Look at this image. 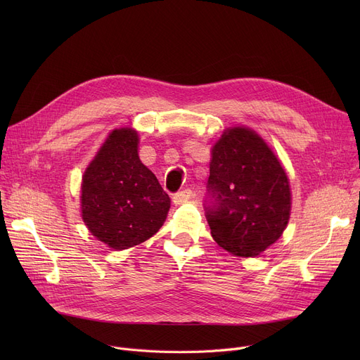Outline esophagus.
Masks as SVG:
<instances>
[{"label":"esophagus","mask_w":360,"mask_h":360,"mask_svg":"<svg viewBox=\"0 0 360 360\" xmlns=\"http://www.w3.org/2000/svg\"><path fill=\"white\" fill-rule=\"evenodd\" d=\"M191 198H193V191H191V190H184V191H181V193H176L172 200H174V202H175L176 205H179V204L186 202L188 200H191Z\"/></svg>","instance_id":"1"}]
</instances>
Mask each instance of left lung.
Returning <instances> with one entry per match:
<instances>
[{
	"label": "left lung",
	"mask_w": 360,
	"mask_h": 360,
	"mask_svg": "<svg viewBox=\"0 0 360 360\" xmlns=\"http://www.w3.org/2000/svg\"><path fill=\"white\" fill-rule=\"evenodd\" d=\"M209 188L216 204L207 210V221L223 250L258 257L285 232L292 212L289 178L255 129H223L212 146Z\"/></svg>",
	"instance_id": "8db88e82"
}]
</instances>
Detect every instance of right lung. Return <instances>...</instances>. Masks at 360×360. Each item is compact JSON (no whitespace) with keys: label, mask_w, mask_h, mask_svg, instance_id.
Returning <instances> with one entry per match:
<instances>
[{"label":"right lung","mask_w":360,"mask_h":360,"mask_svg":"<svg viewBox=\"0 0 360 360\" xmlns=\"http://www.w3.org/2000/svg\"><path fill=\"white\" fill-rule=\"evenodd\" d=\"M132 127L112 129L82 176L80 212L89 232L122 251L153 236L166 220L170 198L139 156Z\"/></svg>","instance_id":"right-lung-1"}]
</instances>
